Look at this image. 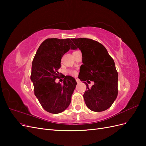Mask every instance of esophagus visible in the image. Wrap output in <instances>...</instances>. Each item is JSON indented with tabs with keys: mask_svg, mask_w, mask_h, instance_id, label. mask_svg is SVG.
<instances>
[{
	"mask_svg": "<svg viewBox=\"0 0 146 146\" xmlns=\"http://www.w3.org/2000/svg\"><path fill=\"white\" fill-rule=\"evenodd\" d=\"M76 82H77V83H79L80 82V80H79V79H78V78H76Z\"/></svg>",
	"mask_w": 146,
	"mask_h": 146,
	"instance_id": "34e87169",
	"label": "esophagus"
}]
</instances>
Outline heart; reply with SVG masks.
<instances>
[{
	"label": "heart",
	"mask_w": 146,
	"mask_h": 146,
	"mask_svg": "<svg viewBox=\"0 0 146 146\" xmlns=\"http://www.w3.org/2000/svg\"><path fill=\"white\" fill-rule=\"evenodd\" d=\"M70 74H72V75H76V72H75V71H70Z\"/></svg>",
	"instance_id": "heart-1"
}]
</instances>
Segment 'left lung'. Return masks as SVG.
I'll list each match as a JSON object with an SVG mask.
<instances>
[{
    "instance_id": "left-lung-1",
    "label": "left lung",
    "mask_w": 146,
    "mask_h": 146,
    "mask_svg": "<svg viewBox=\"0 0 146 146\" xmlns=\"http://www.w3.org/2000/svg\"><path fill=\"white\" fill-rule=\"evenodd\" d=\"M71 40L82 54V68L78 78L86 83L83 94L87 107L91 111H103L108 109L117 96L118 74L113 59L106 48L96 41L88 38ZM81 68V67H80ZM94 85L89 88L85 82Z\"/></svg>"
}]
</instances>
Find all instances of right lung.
<instances>
[{
  "mask_svg": "<svg viewBox=\"0 0 146 146\" xmlns=\"http://www.w3.org/2000/svg\"><path fill=\"white\" fill-rule=\"evenodd\" d=\"M70 49L77 48L69 38H48L39 46L33 60L30 79L35 95L48 113L63 112L71 102L77 85L76 79L67 76H64L63 83L55 82L61 58Z\"/></svg>",
  "mask_w": 146,
  "mask_h": 146,
  "instance_id": "right-lung-1",
  "label": "right lung"
}]
</instances>
